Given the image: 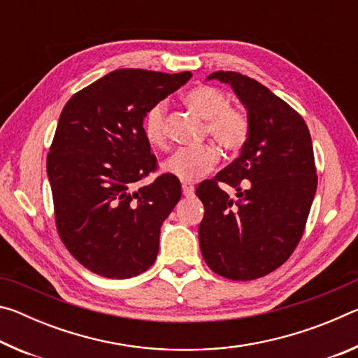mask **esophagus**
Returning <instances> with one entry per match:
<instances>
[{"instance_id":"34e87169","label":"esophagus","mask_w":358,"mask_h":358,"mask_svg":"<svg viewBox=\"0 0 358 358\" xmlns=\"http://www.w3.org/2000/svg\"><path fill=\"white\" fill-rule=\"evenodd\" d=\"M181 191H183V196H185V197L194 196V186H191V185L183 183V185H181Z\"/></svg>"}]
</instances>
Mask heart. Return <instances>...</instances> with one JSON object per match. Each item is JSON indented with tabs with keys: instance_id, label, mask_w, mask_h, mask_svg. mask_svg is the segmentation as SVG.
<instances>
[{
	"instance_id": "1",
	"label": "heart",
	"mask_w": 358,
	"mask_h": 358,
	"mask_svg": "<svg viewBox=\"0 0 358 358\" xmlns=\"http://www.w3.org/2000/svg\"><path fill=\"white\" fill-rule=\"evenodd\" d=\"M185 106L205 120V134L230 153L245 147L251 123L243 108L230 106L227 93L211 85H196L183 94ZM166 102H156L143 117V134L153 147L166 143ZM220 153L215 145L180 148L162 162V171L180 181H196L216 166Z\"/></svg>"
}]
</instances>
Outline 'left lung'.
I'll list each match as a JSON object with an SVG mask.
<instances>
[{"instance_id": "left-lung-1", "label": "left lung", "mask_w": 358, "mask_h": 358, "mask_svg": "<svg viewBox=\"0 0 358 358\" xmlns=\"http://www.w3.org/2000/svg\"><path fill=\"white\" fill-rule=\"evenodd\" d=\"M245 106L251 131L240 156L197 186L205 208L199 243L205 262L227 280L271 273L299 245L317 187L308 126L287 102L251 77L217 71ZM236 187L238 199L220 189Z\"/></svg>"}]
</instances>
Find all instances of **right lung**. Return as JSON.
Masks as SVG:
<instances>
[{"mask_svg":"<svg viewBox=\"0 0 358 358\" xmlns=\"http://www.w3.org/2000/svg\"><path fill=\"white\" fill-rule=\"evenodd\" d=\"M191 72L117 69L66 102L47 156L55 221L68 251L93 273L126 280L147 271L161 226L181 197L177 178L131 186L156 171L143 134L148 108Z\"/></svg>","mask_w":358,"mask_h":358,"instance_id":"obj_1","label":"right lung"}]
</instances>
